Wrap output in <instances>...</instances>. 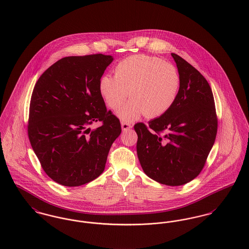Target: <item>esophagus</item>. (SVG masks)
Returning <instances> with one entry per match:
<instances>
[{
	"label": "esophagus",
	"mask_w": 249,
	"mask_h": 249,
	"mask_svg": "<svg viewBox=\"0 0 249 249\" xmlns=\"http://www.w3.org/2000/svg\"><path fill=\"white\" fill-rule=\"evenodd\" d=\"M121 127H122V130L127 131V130L132 129V123H129V122H125V121H123V122L121 123Z\"/></svg>",
	"instance_id": "obj_1"
}]
</instances>
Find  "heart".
Returning <instances> with one entry per match:
<instances>
[{
	"label": "heart",
	"instance_id": "obj_1",
	"mask_svg": "<svg viewBox=\"0 0 249 249\" xmlns=\"http://www.w3.org/2000/svg\"><path fill=\"white\" fill-rule=\"evenodd\" d=\"M180 88V77L174 65L145 54L119 62L115 76L103 75L100 91L112 109H117L127 98L117 115L123 120H133L146 114L157 117L165 114L175 103Z\"/></svg>",
	"mask_w": 249,
	"mask_h": 249
}]
</instances>
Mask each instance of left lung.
<instances>
[{
  "label": "left lung",
  "mask_w": 249,
  "mask_h": 249,
  "mask_svg": "<svg viewBox=\"0 0 249 249\" xmlns=\"http://www.w3.org/2000/svg\"><path fill=\"white\" fill-rule=\"evenodd\" d=\"M180 77L173 106L161 117L134 125L136 150L144 172L169 186L199 175L217 133L213 95L207 80L178 54L171 53Z\"/></svg>",
  "instance_id": "1"
}]
</instances>
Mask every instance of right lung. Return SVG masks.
I'll list each match as a JSON object with an SVG mask.
<instances>
[{
    "label": "right lung",
    "mask_w": 249,
    "mask_h": 249,
    "mask_svg": "<svg viewBox=\"0 0 249 249\" xmlns=\"http://www.w3.org/2000/svg\"><path fill=\"white\" fill-rule=\"evenodd\" d=\"M114 59L102 53L68 56L37 80L31 97L28 137L45 171L61 185L74 187L104 170L119 119L107 111L100 80ZM102 126L89 132L88 125Z\"/></svg>",
    "instance_id": "1"
}]
</instances>
